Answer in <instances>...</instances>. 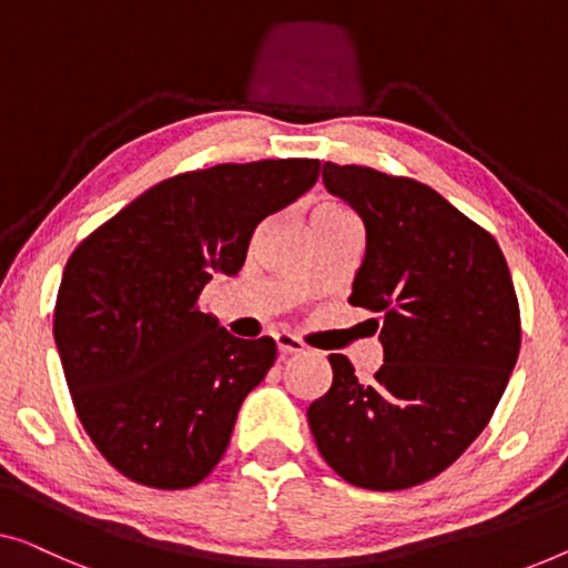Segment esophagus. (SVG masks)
Here are the masks:
<instances>
[{
	"label": "esophagus",
	"instance_id": "obj_1",
	"mask_svg": "<svg viewBox=\"0 0 568 568\" xmlns=\"http://www.w3.org/2000/svg\"><path fill=\"white\" fill-rule=\"evenodd\" d=\"M276 348L282 356H294V353H304L307 351V345H304L300 338H294L290 333H278L276 335Z\"/></svg>",
	"mask_w": 568,
	"mask_h": 568
}]
</instances>
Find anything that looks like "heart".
<instances>
[{
	"label": "heart",
	"instance_id": "heart-1",
	"mask_svg": "<svg viewBox=\"0 0 568 568\" xmlns=\"http://www.w3.org/2000/svg\"><path fill=\"white\" fill-rule=\"evenodd\" d=\"M312 217L315 220H331V217H351V210L348 207H343L341 202H333V200H327V202H320L315 210H312Z\"/></svg>",
	"mask_w": 568,
	"mask_h": 568
}]
</instances>
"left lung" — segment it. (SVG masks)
I'll return each instance as SVG.
<instances>
[{
  "mask_svg": "<svg viewBox=\"0 0 568 568\" xmlns=\"http://www.w3.org/2000/svg\"><path fill=\"white\" fill-rule=\"evenodd\" d=\"M327 192L366 225L348 302L376 312L384 364L358 382L341 353L307 409L320 456L353 487H417L456 462L495 415L520 353V304L499 243L409 176L323 166Z\"/></svg>",
  "mask_w": 568,
  "mask_h": 568,
  "instance_id": "left-lung-1",
  "label": "left lung"
}]
</instances>
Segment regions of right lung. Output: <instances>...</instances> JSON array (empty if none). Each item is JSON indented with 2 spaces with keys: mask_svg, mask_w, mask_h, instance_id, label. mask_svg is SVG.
Masks as SVG:
<instances>
[{
  "mask_svg": "<svg viewBox=\"0 0 568 568\" xmlns=\"http://www.w3.org/2000/svg\"><path fill=\"white\" fill-rule=\"evenodd\" d=\"M317 174V159L186 171L71 253L53 338L81 425L130 481L189 489L220 464L276 343L233 338L196 302L212 274L241 271L253 230Z\"/></svg>",
  "mask_w": 568,
  "mask_h": 568,
  "instance_id": "obj_1",
  "label": "right lung"
}]
</instances>
